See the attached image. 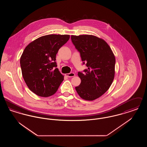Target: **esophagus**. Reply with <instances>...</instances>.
I'll return each mask as SVG.
<instances>
[{
    "instance_id": "esophagus-1",
    "label": "esophagus",
    "mask_w": 147,
    "mask_h": 147,
    "mask_svg": "<svg viewBox=\"0 0 147 147\" xmlns=\"http://www.w3.org/2000/svg\"><path fill=\"white\" fill-rule=\"evenodd\" d=\"M65 76L67 77H68V78H70V77H74L76 76V74L74 73H67V74H65Z\"/></svg>"
}]
</instances>
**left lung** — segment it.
Masks as SVG:
<instances>
[{"label":"left lung","mask_w":147,"mask_h":147,"mask_svg":"<svg viewBox=\"0 0 147 147\" xmlns=\"http://www.w3.org/2000/svg\"><path fill=\"white\" fill-rule=\"evenodd\" d=\"M82 61L88 67L84 73L79 71L80 84L76 87L80 97L94 100L105 93L115 77V57L109 45L96 36L90 35L71 36Z\"/></svg>","instance_id":"8db88e82"}]
</instances>
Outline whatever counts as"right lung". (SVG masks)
Returning a JSON list of instances; mask_svg holds the SVG:
<instances>
[{"label": "right lung", "mask_w": 147, "mask_h": 147, "mask_svg": "<svg viewBox=\"0 0 147 147\" xmlns=\"http://www.w3.org/2000/svg\"><path fill=\"white\" fill-rule=\"evenodd\" d=\"M69 38L68 35L43 36L24 49L20 61L22 77L29 89L37 95H53L63 82L64 76L56 68V55Z\"/></svg>", "instance_id": "obj_1"}]
</instances>
